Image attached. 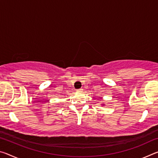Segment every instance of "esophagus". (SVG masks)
I'll use <instances>...</instances> for the list:
<instances>
[{"mask_svg": "<svg viewBox=\"0 0 158 158\" xmlns=\"http://www.w3.org/2000/svg\"><path fill=\"white\" fill-rule=\"evenodd\" d=\"M82 90H83V89H77V92H79V93H80V92H82Z\"/></svg>", "mask_w": 158, "mask_h": 158, "instance_id": "1", "label": "esophagus"}]
</instances>
